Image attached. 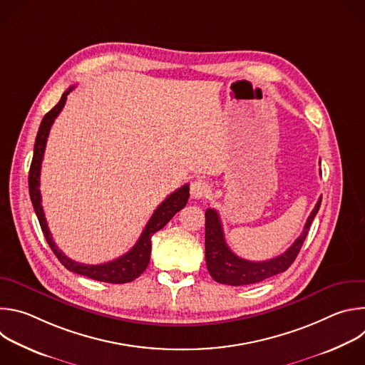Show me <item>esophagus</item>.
<instances>
[{"label":"esophagus","mask_w":365,"mask_h":365,"mask_svg":"<svg viewBox=\"0 0 365 365\" xmlns=\"http://www.w3.org/2000/svg\"><path fill=\"white\" fill-rule=\"evenodd\" d=\"M210 193H211V187H210V185H207L205 180L196 179L195 182H192V185H190V195H192L195 199L206 197Z\"/></svg>","instance_id":"obj_1"}]
</instances>
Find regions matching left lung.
<instances>
[{
    "mask_svg": "<svg viewBox=\"0 0 365 365\" xmlns=\"http://www.w3.org/2000/svg\"><path fill=\"white\" fill-rule=\"evenodd\" d=\"M321 202L322 197L318 199L314 211L310 212L304 224L303 232L290 245V248L286 250L283 254L267 259V262H248V259L235 255L225 242L224 230L218 212L207 207L205 212V259L207 272H210L215 282L230 286L254 284L286 272L296 259L309 232L312 221L315 220L319 211Z\"/></svg>",
    "mask_w": 365,
    "mask_h": 365,
    "instance_id": "8db88e82",
    "label": "left lung"
}]
</instances>
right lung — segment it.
Instances as JSON below:
<instances>
[{
    "mask_svg": "<svg viewBox=\"0 0 365 365\" xmlns=\"http://www.w3.org/2000/svg\"><path fill=\"white\" fill-rule=\"evenodd\" d=\"M75 86H71L68 91L63 92L61 101L56 103V106L51 108L41 120V124L37 131L36 143H34V153H33V160L29 172V192H30V199L34 207V212L37 215V220L40 222L41 231L46 237V241L51 251L55 252V255L59 258V262L69 270L76 274L89 277L92 280L98 282H106V283H130L135 280L148 266L150 263V252H151V237L162 230L173 217L176 212H179L182 207L186 206L187 199H189V185H183L179 187L176 192L169 195L160 205L158 210H155L147 222L143 234L140 235L138 241L135 245L127 251L124 255L113 259V262L103 263V264H83L78 263L66 257L59 247L55 244L53 238H51V234L48 231L46 217L43 212V206H41V195H40V170H41V162H43V154L47 143V137L50 133L51 125H53L56 117L61 114L63 110L66 99L69 92Z\"/></svg>",
    "mask_w": 365,
    "mask_h": 365,
    "instance_id": "obj_1",
    "label": "right lung"
}]
</instances>
